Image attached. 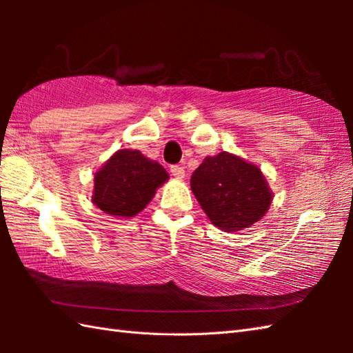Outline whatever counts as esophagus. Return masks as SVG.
Wrapping results in <instances>:
<instances>
[{
  "label": "esophagus",
  "mask_w": 353,
  "mask_h": 353,
  "mask_svg": "<svg viewBox=\"0 0 353 353\" xmlns=\"http://www.w3.org/2000/svg\"><path fill=\"white\" fill-rule=\"evenodd\" d=\"M171 174L174 176L176 179H183L185 177V168L181 167V165H172Z\"/></svg>",
  "instance_id": "esophagus-1"
}]
</instances>
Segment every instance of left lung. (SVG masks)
<instances>
[{
	"label": "left lung",
	"instance_id": "8db88e82",
	"mask_svg": "<svg viewBox=\"0 0 353 353\" xmlns=\"http://www.w3.org/2000/svg\"><path fill=\"white\" fill-rule=\"evenodd\" d=\"M191 190L214 226L224 232L250 228L273 200L256 165L228 152L205 157L192 172Z\"/></svg>",
	"mask_w": 353,
	"mask_h": 353
}]
</instances>
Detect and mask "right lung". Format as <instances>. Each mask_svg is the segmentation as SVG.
Listing matches in <instances>:
<instances>
[{
    "instance_id": "add662e5",
    "label": "right lung",
    "mask_w": 353,
    "mask_h": 353,
    "mask_svg": "<svg viewBox=\"0 0 353 353\" xmlns=\"http://www.w3.org/2000/svg\"><path fill=\"white\" fill-rule=\"evenodd\" d=\"M168 181V172L139 150H118L95 172L92 203L103 212L130 219L139 214L156 190Z\"/></svg>"
}]
</instances>
